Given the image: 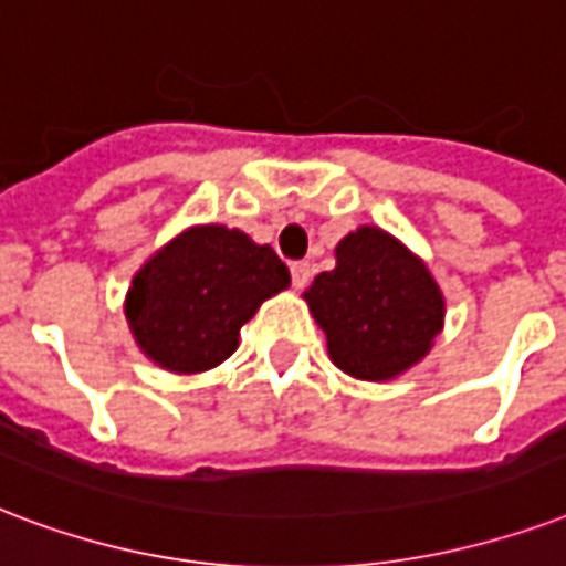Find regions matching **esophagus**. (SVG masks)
I'll list each match as a JSON object with an SVG mask.
<instances>
[{
	"label": "esophagus",
	"instance_id": "1",
	"mask_svg": "<svg viewBox=\"0 0 566 566\" xmlns=\"http://www.w3.org/2000/svg\"><path fill=\"white\" fill-rule=\"evenodd\" d=\"M291 279L293 287L302 291V287L308 284V279H312V264H308V261H296V264H291Z\"/></svg>",
	"mask_w": 566,
	"mask_h": 566
}]
</instances>
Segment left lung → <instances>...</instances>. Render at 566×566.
Returning <instances> with one entry per match:
<instances>
[{"mask_svg": "<svg viewBox=\"0 0 566 566\" xmlns=\"http://www.w3.org/2000/svg\"><path fill=\"white\" fill-rule=\"evenodd\" d=\"M326 332L329 359L356 379H395L424 359L442 332L446 300L421 258L361 226L335 249V270L302 293Z\"/></svg>", "mask_w": 566, "mask_h": 566, "instance_id": "8db88e82", "label": "left lung"}]
</instances>
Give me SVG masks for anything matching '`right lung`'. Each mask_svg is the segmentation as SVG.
Listing matches in <instances>:
<instances>
[{
  "mask_svg": "<svg viewBox=\"0 0 566 566\" xmlns=\"http://www.w3.org/2000/svg\"><path fill=\"white\" fill-rule=\"evenodd\" d=\"M291 284L270 245L226 226L187 228L133 275L124 314L142 353L175 374L210 370L237 350L240 326Z\"/></svg>",
  "mask_w": 566,
  "mask_h": 566,
  "instance_id": "1",
  "label": "right lung"
}]
</instances>
